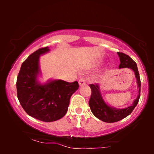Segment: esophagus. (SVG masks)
<instances>
[{"label":"esophagus","mask_w":154,"mask_h":154,"mask_svg":"<svg viewBox=\"0 0 154 154\" xmlns=\"http://www.w3.org/2000/svg\"><path fill=\"white\" fill-rule=\"evenodd\" d=\"M79 85L80 86L85 85V84H86V80H85V79H80L79 81Z\"/></svg>","instance_id":"34e87169"}]
</instances>
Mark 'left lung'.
Returning <instances> with one entry per match:
<instances>
[{
	"label": "left lung",
	"instance_id": "1",
	"mask_svg": "<svg viewBox=\"0 0 154 154\" xmlns=\"http://www.w3.org/2000/svg\"><path fill=\"white\" fill-rule=\"evenodd\" d=\"M120 57L121 64L119 65V69L129 68L134 72V75L137 79V83L138 85V96L134 101L131 106L125 109H118L113 108L107 105L103 100L102 94L100 93V88L98 84H90L92 93L89 100V106L92 113L101 121L106 123H114L121 121L124 118L127 117L132 113V111L135 108L138 104L140 97L141 81L140 74L137 66V64L127 54L123 52H117Z\"/></svg>",
	"mask_w": 154,
	"mask_h": 154
}]
</instances>
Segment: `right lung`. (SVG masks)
Here are the masks:
<instances>
[{"instance_id":"obj_1","label":"right lung","mask_w":154,"mask_h":154,"mask_svg":"<svg viewBox=\"0 0 154 154\" xmlns=\"http://www.w3.org/2000/svg\"><path fill=\"white\" fill-rule=\"evenodd\" d=\"M48 47L40 48L22 63L17 79V94L21 106L30 116L44 122H52L66 114L72 94L79 83L62 80L41 84L37 80L40 73L39 57L46 53Z\"/></svg>"}]
</instances>
